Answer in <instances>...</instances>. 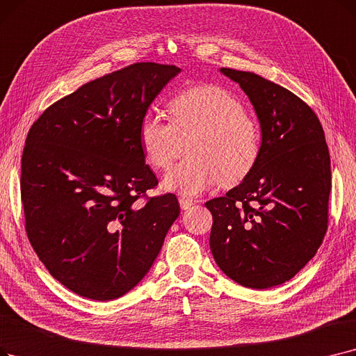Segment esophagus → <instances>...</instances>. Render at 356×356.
Listing matches in <instances>:
<instances>
[{
    "label": "esophagus",
    "mask_w": 356,
    "mask_h": 356,
    "mask_svg": "<svg viewBox=\"0 0 356 356\" xmlns=\"http://www.w3.org/2000/svg\"><path fill=\"white\" fill-rule=\"evenodd\" d=\"M179 204H180L181 211H186L193 205V200L188 199V197H179Z\"/></svg>",
    "instance_id": "esophagus-1"
}]
</instances>
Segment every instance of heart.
Wrapping results in <instances>:
<instances>
[{"label":"heart","mask_w":356,"mask_h":356,"mask_svg":"<svg viewBox=\"0 0 356 356\" xmlns=\"http://www.w3.org/2000/svg\"><path fill=\"white\" fill-rule=\"evenodd\" d=\"M172 122L145 115L140 143L154 168H168L186 148L188 156L164 176L163 188L196 196L218 183L238 186L254 170L261 149L257 123L228 90L200 84L170 102Z\"/></svg>","instance_id":"heart-1"}]
</instances>
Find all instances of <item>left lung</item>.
I'll return each instance as SVG.
<instances>
[{"instance_id": "1", "label": "left lung", "mask_w": 356, "mask_h": 356, "mask_svg": "<svg viewBox=\"0 0 356 356\" xmlns=\"http://www.w3.org/2000/svg\"><path fill=\"white\" fill-rule=\"evenodd\" d=\"M249 97L260 123L259 161L238 186L208 200L209 247L234 282L266 289L296 276L327 229L330 156L316 113L254 72L221 68Z\"/></svg>"}]
</instances>
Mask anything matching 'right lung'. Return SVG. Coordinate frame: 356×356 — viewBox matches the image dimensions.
<instances>
[{"label":"right lung","mask_w":356,"mask_h":356,"mask_svg":"<svg viewBox=\"0 0 356 356\" xmlns=\"http://www.w3.org/2000/svg\"><path fill=\"white\" fill-rule=\"evenodd\" d=\"M180 71L138 63L100 76L48 107L27 134V237L55 280L81 297L111 301L135 288L180 213L172 193L135 205L157 184L141 120Z\"/></svg>","instance_id":"add662e5"}]
</instances>
